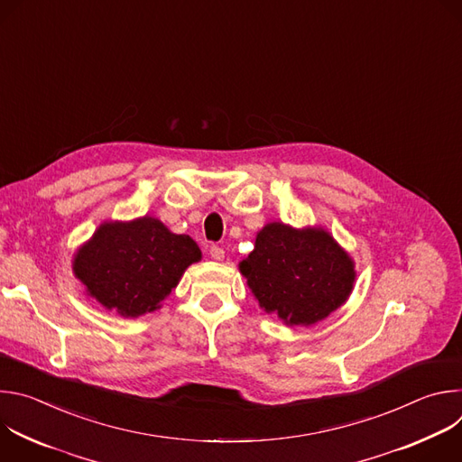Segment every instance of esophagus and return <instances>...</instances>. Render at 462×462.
Instances as JSON below:
<instances>
[{
    "label": "esophagus",
    "instance_id": "34e87169",
    "mask_svg": "<svg viewBox=\"0 0 462 462\" xmlns=\"http://www.w3.org/2000/svg\"><path fill=\"white\" fill-rule=\"evenodd\" d=\"M210 255H212L216 261H221V259L225 257V250H223L221 246H217V245H212V246H210Z\"/></svg>",
    "mask_w": 462,
    "mask_h": 462
}]
</instances>
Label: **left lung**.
I'll return each instance as SVG.
<instances>
[{
  "label": "left lung",
  "mask_w": 462,
  "mask_h": 462,
  "mask_svg": "<svg viewBox=\"0 0 462 462\" xmlns=\"http://www.w3.org/2000/svg\"><path fill=\"white\" fill-rule=\"evenodd\" d=\"M239 271L261 309L285 325H312L346 303L356 278L349 254L323 228L269 223Z\"/></svg>",
  "instance_id": "8db88e82"
}]
</instances>
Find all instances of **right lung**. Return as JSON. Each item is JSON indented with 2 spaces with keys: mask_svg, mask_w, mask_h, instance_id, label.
<instances>
[{
  "mask_svg": "<svg viewBox=\"0 0 462 462\" xmlns=\"http://www.w3.org/2000/svg\"><path fill=\"white\" fill-rule=\"evenodd\" d=\"M199 259L201 250L189 236L173 234L144 216L100 225L75 254L73 273L107 310L137 318L159 309Z\"/></svg>",
  "mask_w": 462,
  "mask_h": 462,
  "instance_id": "right-lung-1",
  "label": "right lung"
}]
</instances>
